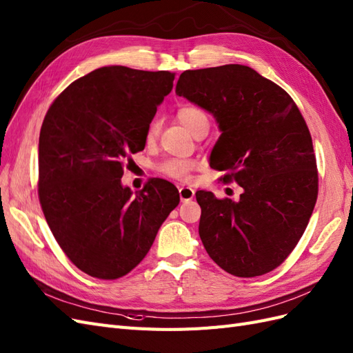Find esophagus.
Returning <instances> with one entry per match:
<instances>
[{
	"instance_id": "esophagus-1",
	"label": "esophagus",
	"mask_w": 353,
	"mask_h": 353,
	"mask_svg": "<svg viewBox=\"0 0 353 353\" xmlns=\"http://www.w3.org/2000/svg\"><path fill=\"white\" fill-rule=\"evenodd\" d=\"M179 195L180 199H182V203H188V201L194 199L195 196V190L192 188H188V186H182L179 189Z\"/></svg>"
}]
</instances>
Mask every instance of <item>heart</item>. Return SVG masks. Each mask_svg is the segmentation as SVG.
Wrapping results in <instances>:
<instances>
[{"label": "heart", "mask_w": 353, "mask_h": 353, "mask_svg": "<svg viewBox=\"0 0 353 353\" xmlns=\"http://www.w3.org/2000/svg\"><path fill=\"white\" fill-rule=\"evenodd\" d=\"M177 118L180 123H182L189 130L190 133H194L199 125L208 124V118H207V114L204 112V110L198 106H192V105L179 108ZM159 130H161L159 119L155 118L150 121L145 130V142L149 145L154 143L159 136ZM194 168H195L194 161L182 159V158H170L157 165V170L161 174H164L170 179H174V180H188Z\"/></svg>", "instance_id": "1"}]
</instances>
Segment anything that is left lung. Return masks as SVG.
<instances>
[{
    "label": "left lung",
    "mask_w": 353,
    "mask_h": 353,
    "mask_svg": "<svg viewBox=\"0 0 353 353\" xmlns=\"http://www.w3.org/2000/svg\"><path fill=\"white\" fill-rule=\"evenodd\" d=\"M176 94L213 114L220 137L211 168L243 188L239 201L199 190V236L228 274L276 269L303 235L318 198L312 137L291 96L244 65L185 70Z\"/></svg>",
    "instance_id": "8db88e82"
}]
</instances>
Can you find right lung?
I'll return each instance as SVG.
<instances>
[{
	"instance_id": "right-lung-1",
	"label": "right lung",
	"mask_w": 353,
	"mask_h": 353,
	"mask_svg": "<svg viewBox=\"0 0 353 353\" xmlns=\"http://www.w3.org/2000/svg\"><path fill=\"white\" fill-rule=\"evenodd\" d=\"M173 81L168 70L99 68L47 110L38 146L39 204L66 257L90 276L118 279L133 270L179 205L177 188L164 179H150L134 195L121 185Z\"/></svg>"
}]
</instances>
